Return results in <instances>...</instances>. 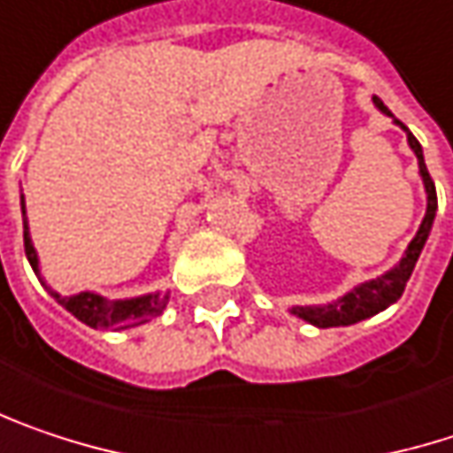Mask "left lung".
Wrapping results in <instances>:
<instances>
[{"instance_id":"obj_1","label":"left lung","mask_w":453,"mask_h":453,"mask_svg":"<svg viewBox=\"0 0 453 453\" xmlns=\"http://www.w3.org/2000/svg\"><path fill=\"white\" fill-rule=\"evenodd\" d=\"M373 104L379 105V111H384L387 116H391L389 108L381 104L379 98H373ZM394 124H399V127L407 132V142H410V147H412V152L418 155L420 176H423L426 194H428V210H426V218H423V223H420L418 235L410 241V246H407V251H404L402 262H399L394 269H389L387 274H381V277H376V280H368V282H363V285L352 288L348 296H342L337 303H329V306H324V309H319V306H296V309H293V313H296L298 319L309 321V324H313V326H321V329H326V326H348V324L363 321V319H368V316H373V313H379V311L389 309L391 303H396V301L402 298L404 285H407V280H410L412 269H415V265H418V257H420V251H423V246H426V241H428L433 218H435V210H438L435 184H433L431 173H428V168H426L423 147H420V142L412 137V132H410L399 119H394Z\"/></svg>"}]
</instances>
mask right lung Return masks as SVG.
<instances>
[{"label": "right lung", "mask_w": 453, "mask_h": 453, "mask_svg": "<svg viewBox=\"0 0 453 453\" xmlns=\"http://www.w3.org/2000/svg\"><path fill=\"white\" fill-rule=\"evenodd\" d=\"M22 215H25V202L20 199ZM22 241H25V254L30 267L38 274V254L30 243V233H27V220H22ZM57 303L64 306L72 316H77L82 324L93 326V329H129L144 324L155 316H160L163 309L168 306V293H150L140 298H129V301H105L98 293H77V296H59L54 290H49Z\"/></svg>", "instance_id": "right-lung-1"}]
</instances>
